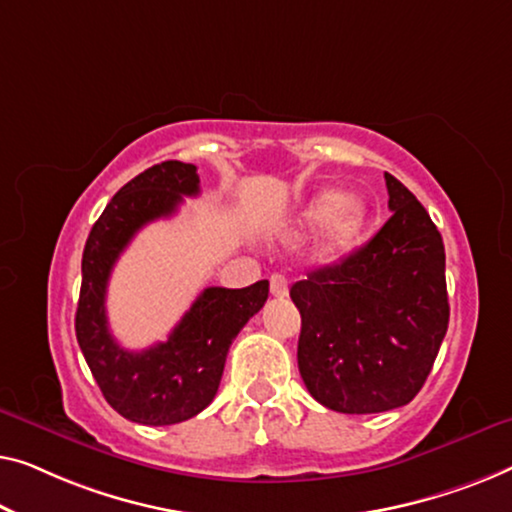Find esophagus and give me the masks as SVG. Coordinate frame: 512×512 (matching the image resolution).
Returning <instances> with one entry per match:
<instances>
[{
	"mask_svg": "<svg viewBox=\"0 0 512 512\" xmlns=\"http://www.w3.org/2000/svg\"><path fill=\"white\" fill-rule=\"evenodd\" d=\"M269 287H271L273 297H278V299L287 297V278L283 276V273H271Z\"/></svg>",
	"mask_w": 512,
	"mask_h": 512,
	"instance_id": "obj_1",
	"label": "esophagus"
}]
</instances>
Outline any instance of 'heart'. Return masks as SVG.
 <instances>
[{"label":"heart","mask_w":512,"mask_h":512,"mask_svg":"<svg viewBox=\"0 0 512 512\" xmlns=\"http://www.w3.org/2000/svg\"><path fill=\"white\" fill-rule=\"evenodd\" d=\"M366 204L359 197H343L338 190H322L308 201L297 220V232H313L322 225V253L327 257L345 255L355 248L366 227Z\"/></svg>","instance_id":"b5f03b06"}]
</instances>
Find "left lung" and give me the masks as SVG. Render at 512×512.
<instances>
[{"label":"left lung","instance_id":"obj_1","mask_svg":"<svg viewBox=\"0 0 512 512\" xmlns=\"http://www.w3.org/2000/svg\"><path fill=\"white\" fill-rule=\"evenodd\" d=\"M392 218L341 264L292 285L299 373L315 401L366 415L406 406L448 331L441 232L406 185L385 174Z\"/></svg>","mask_w":512,"mask_h":512}]
</instances>
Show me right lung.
<instances>
[{
    "label": "right lung",
    "mask_w": 512,
    "mask_h": 512,
    "mask_svg": "<svg viewBox=\"0 0 512 512\" xmlns=\"http://www.w3.org/2000/svg\"><path fill=\"white\" fill-rule=\"evenodd\" d=\"M194 164H155L122 185L92 225L83 250L76 338L104 399L127 420L164 427L201 413L218 392L229 345L269 297V280L241 290L206 287L164 343L125 350L106 318V287L122 250L148 222L197 197Z\"/></svg>",
    "instance_id": "add662e5"
}]
</instances>
